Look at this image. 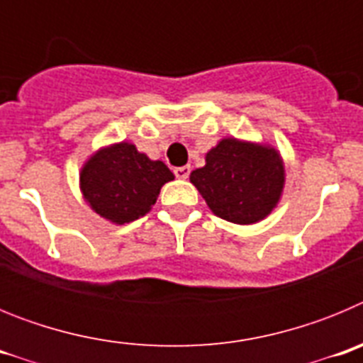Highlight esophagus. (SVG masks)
Wrapping results in <instances>:
<instances>
[{
  "mask_svg": "<svg viewBox=\"0 0 363 363\" xmlns=\"http://www.w3.org/2000/svg\"><path fill=\"white\" fill-rule=\"evenodd\" d=\"M174 174H176V178H179V179H187L189 174H191V167H189V165L176 167Z\"/></svg>",
  "mask_w": 363,
  "mask_h": 363,
  "instance_id": "esophagus-1",
  "label": "esophagus"
}]
</instances>
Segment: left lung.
Returning <instances> with one entry per match:
<instances>
[{"label": "left lung", "mask_w": 363, "mask_h": 363, "mask_svg": "<svg viewBox=\"0 0 363 363\" xmlns=\"http://www.w3.org/2000/svg\"><path fill=\"white\" fill-rule=\"evenodd\" d=\"M191 184L221 220L251 225L278 205L285 169L274 147L223 138L205 154V167L191 172Z\"/></svg>", "instance_id": "left-lung-1"}]
</instances>
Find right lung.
Segmentation results:
<instances>
[{
    "mask_svg": "<svg viewBox=\"0 0 363 363\" xmlns=\"http://www.w3.org/2000/svg\"><path fill=\"white\" fill-rule=\"evenodd\" d=\"M174 179L163 162H152L133 143L104 147L86 160L79 172V189L94 213L123 225L145 216L160 189Z\"/></svg>",
    "mask_w": 363,
    "mask_h": 363,
    "instance_id": "1",
    "label": "right lung"
}]
</instances>
